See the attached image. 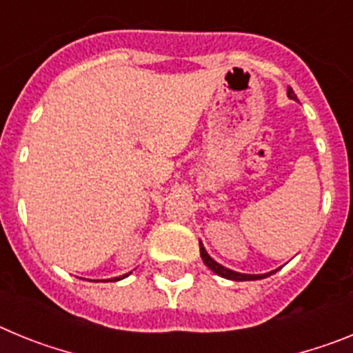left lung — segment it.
<instances>
[{
    "label": "left lung",
    "instance_id": "obj_1",
    "mask_svg": "<svg viewBox=\"0 0 353 353\" xmlns=\"http://www.w3.org/2000/svg\"><path fill=\"white\" fill-rule=\"evenodd\" d=\"M288 97L292 99V101H297V95L293 93V90L290 88V86H288ZM199 254H201V260H203V263L207 265L208 269L214 270L217 276L226 277V279H232V281H256V279H263V277H269L276 272V270H272V272H269V274H240V272H235V270L226 269V267H223V265L217 263V261L212 260V258L208 256L207 249L203 248L201 240H199Z\"/></svg>",
    "mask_w": 353,
    "mask_h": 353
}]
</instances>
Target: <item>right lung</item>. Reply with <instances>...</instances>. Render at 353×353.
Masks as SVG:
<instances>
[{
  "label": "right lung",
  "instance_id": "add662e5",
  "mask_svg": "<svg viewBox=\"0 0 353 353\" xmlns=\"http://www.w3.org/2000/svg\"><path fill=\"white\" fill-rule=\"evenodd\" d=\"M130 274V272H129ZM129 274H123V276H118V277H114V279H111V281H120V279H123V277H127L129 276Z\"/></svg>",
  "mask_w": 353,
  "mask_h": 353
}]
</instances>
